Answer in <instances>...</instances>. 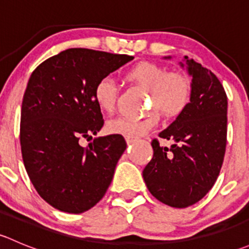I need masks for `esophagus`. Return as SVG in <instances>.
I'll list each match as a JSON object with an SVG mask.
<instances>
[{"instance_id":"obj_1","label":"esophagus","mask_w":249,"mask_h":249,"mask_svg":"<svg viewBox=\"0 0 249 249\" xmlns=\"http://www.w3.org/2000/svg\"><path fill=\"white\" fill-rule=\"evenodd\" d=\"M135 142L134 139H129V137H126V143L127 144H132V143Z\"/></svg>"}]
</instances>
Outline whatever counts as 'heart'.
I'll return each mask as SVG.
<instances>
[{"mask_svg": "<svg viewBox=\"0 0 249 249\" xmlns=\"http://www.w3.org/2000/svg\"><path fill=\"white\" fill-rule=\"evenodd\" d=\"M127 78L135 80L149 91V107L152 110L141 118H114L107 123L110 134L137 139L148 134L159 123V112L166 117L180 114L189 105L192 84L184 74L177 72L166 73L164 67L150 61L135 65L127 72ZM118 89L114 80L105 77L96 84L94 100L104 112H113L117 102Z\"/></svg>", "mask_w": 249, "mask_h": 249, "instance_id": "heart-1", "label": "heart"}]
</instances>
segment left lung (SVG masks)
Here are the masks:
<instances>
[{
    "label": "left lung",
    "instance_id": "obj_1",
    "mask_svg": "<svg viewBox=\"0 0 249 249\" xmlns=\"http://www.w3.org/2000/svg\"><path fill=\"white\" fill-rule=\"evenodd\" d=\"M184 59L188 73L193 77L190 102L159 134L175 143L167 148L153 140V158L143 170L150 194L177 208L194 205L210 192L219 176L227 147L224 88L210 70L193 59ZM180 66L184 64L180 62Z\"/></svg>",
    "mask_w": 249,
    "mask_h": 249
}]
</instances>
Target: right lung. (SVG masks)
<instances>
[{
    "label": "right lung",
    "mask_w": 249,
    "mask_h": 249,
    "mask_svg": "<svg viewBox=\"0 0 249 249\" xmlns=\"http://www.w3.org/2000/svg\"><path fill=\"white\" fill-rule=\"evenodd\" d=\"M134 56L71 48L42 62L25 90L20 145L30 180L56 210L83 213L104 197L126 142L122 135L96 137L104 126L94 90Z\"/></svg>",
    "instance_id": "obj_1"
}]
</instances>
